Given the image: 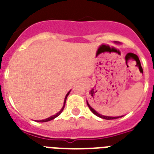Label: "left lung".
<instances>
[{
    "label": "left lung",
    "instance_id": "obj_1",
    "mask_svg": "<svg viewBox=\"0 0 154 154\" xmlns=\"http://www.w3.org/2000/svg\"><path fill=\"white\" fill-rule=\"evenodd\" d=\"M87 104H88V107H89V109L91 110V112H92L93 114H95L96 116H98V117H100V118L105 119H118V118H119V117H122V116H119H119H118V117H112V116H102V115H100V114H99L97 112H96V111H95V110L93 109V108H92V107L89 105V104H88V102H87Z\"/></svg>",
    "mask_w": 154,
    "mask_h": 154
}]
</instances>
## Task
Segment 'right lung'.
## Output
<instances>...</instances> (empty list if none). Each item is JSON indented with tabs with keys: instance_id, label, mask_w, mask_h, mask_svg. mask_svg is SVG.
<instances>
[{
	"instance_id": "add662e5",
	"label": "right lung",
	"mask_w": 154,
	"mask_h": 154,
	"mask_svg": "<svg viewBox=\"0 0 154 154\" xmlns=\"http://www.w3.org/2000/svg\"><path fill=\"white\" fill-rule=\"evenodd\" d=\"M69 92H70V91H69V92L68 93H67V94H66V97H65V100H64V105H63V107H62V109H61V111H60V112H57V114H55V115H54V116H51V117H49V118L46 119H43V120H39V121H38V122H48V121H51V120H52V119H55L56 117H57V116H59L60 114H61V113H62V111H63V109H64L65 105H66V99H67V97H68V95L69 94Z\"/></svg>"
}]
</instances>
